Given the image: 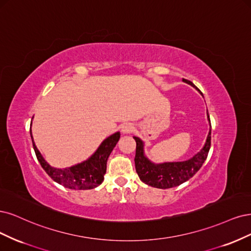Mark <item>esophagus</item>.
Wrapping results in <instances>:
<instances>
[{
	"instance_id": "1",
	"label": "esophagus",
	"mask_w": 251,
	"mask_h": 251,
	"mask_svg": "<svg viewBox=\"0 0 251 251\" xmlns=\"http://www.w3.org/2000/svg\"><path fill=\"white\" fill-rule=\"evenodd\" d=\"M133 129H134V127H133L132 124L127 123V124L123 125L122 131H123V133H131L133 131Z\"/></svg>"
}]
</instances>
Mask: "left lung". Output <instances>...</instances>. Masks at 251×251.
Segmentation results:
<instances>
[{
    "label": "left lung",
    "mask_w": 251,
    "mask_h": 251,
    "mask_svg": "<svg viewBox=\"0 0 251 251\" xmlns=\"http://www.w3.org/2000/svg\"><path fill=\"white\" fill-rule=\"evenodd\" d=\"M183 81L191 84L192 86H195L187 79H183ZM209 123H211V120H209ZM211 132L212 130L209 129L204 147L191 159L179 161V163H165L159 165L152 164L150 160L145 157L143 142L139 137L133 136V139L136 142L134 157L135 170L140 179L150 185V187L157 189L174 188L189 180L199 171V169L203 165L204 160L208 155V151L211 148Z\"/></svg>",
    "instance_id": "obj_1"
}]
</instances>
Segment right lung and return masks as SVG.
<instances>
[{"label": "right lung", "mask_w": 251, "mask_h": 251, "mask_svg": "<svg viewBox=\"0 0 251 251\" xmlns=\"http://www.w3.org/2000/svg\"><path fill=\"white\" fill-rule=\"evenodd\" d=\"M31 139L40 166L54 181L72 190H91L98 187L103 181L104 174L106 173L107 158L120 139V132H116L104 140L92 157L81 164L66 169H56L48 164L37 150L32 134Z\"/></svg>", "instance_id": "add662e5"}]
</instances>
